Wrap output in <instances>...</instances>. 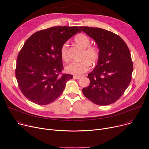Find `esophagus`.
Listing matches in <instances>:
<instances>
[{
  "mask_svg": "<svg viewBox=\"0 0 149 149\" xmlns=\"http://www.w3.org/2000/svg\"><path fill=\"white\" fill-rule=\"evenodd\" d=\"M80 77H81V76H76V75L73 76V78L75 79H78Z\"/></svg>",
  "mask_w": 149,
  "mask_h": 149,
  "instance_id": "34e87169",
  "label": "esophagus"
}]
</instances>
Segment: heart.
Returning a JSON list of instances; mask_svg holds the SVG:
<instances>
[{
  "mask_svg": "<svg viewBox=\"0 0 149 149\" xmlns=\"http://www.w3.org/2000/svg\"><path fill=\"white\" fill-rule=\"evenodd\" d=\"M74 41L77 45L84 49L82 59L83 60L79 62H72L67 65L65 67V70L70 74L79 76L86 71H88L90 65H93L99 58L100 51L99 48L95 46L90 45L91 40L90 38L84 34H78L74 38ZM68 43H64L61 48L60 54L63 60L66 61L68 59Z\"/></svg>",
  "mask_w": 149,
  "mask_h": 149,
  "instance_id": "1",
  "label": "heart"
}]
</instances>
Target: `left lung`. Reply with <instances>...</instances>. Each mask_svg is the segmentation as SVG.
Masks as SVG:
<instances>
[{
    "instance_id": "obj_1",
    "label": "left lung",
    "mask_w": 149,
    "mask_h": 149,
    "mask_svg": "<svg viewBox=\"0 0 149 149\" xmlns=\"http://www.w3.org/2000/svg\"><path fill=\"white\" fill-rule=\"evenodd\" d=\"M79 28L95 40L100 51L97 65L88 74L90 84L82 93L96 104L108 105L121 97L131 81L133 63L129 49L123 39L111 31Z\"/></svg>"
}]
</instances>
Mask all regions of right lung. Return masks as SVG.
<instances>
[{
    "instance_id": "1",
    "label": "right lung",
    "mask_w": 149,
    "mask_h": 149,
    "mask_svg": "<svg viewBox=\"0 0 149 149\" xmlns=\"http://www.w3.org/2000/svg\"><path fill=\"white\" fill-rule=\"evenodd\" d=\"M81 32L77 26H55L34 33L26 41L17 56L15 77L26 98L45 105L62 94L73 76L59 75L63 70L61 48Z\"/></svg>"
}]
</instances>
